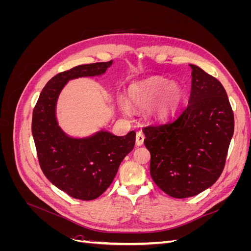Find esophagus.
I'll list each match as a JSON object with an SVG mask.
<instances>
[{
	"mask_svg": "<svg viewBox=\"0 0 251 251\" xmlns=\"http://www.w3.org/2000/svg\"><path fill=\"white\" fill-rule=\"evenodd\" d=\"M144 141V135L141 132H137V135H136V144L138 147H141Z\"/></svg>",
	"mask_w": 251,
	"mask_h": 251,
	"instance_id": "1",
	"label": "esophagus"
}]
</instances>
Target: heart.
Masks as SVG:
<instances>
[{"label": "heart", "mask_w": 251, "mask_h": 251, "mask_svg": "<svg viewBox=\"0 0 251 251\" xmlns=\"http://www.w3.org/2000/svg\"><path fill=\"white\" fill-rule=\"evenodd\" d=\"M184 91L179 83L163 77H151L132 83L127 89V100L118 98V104L126 115L131 114V105L137 109H148L150 116L163 120L177 111L183 100Z\"/></svg>", "instance_id": "b5f03b06"}]
</instances>
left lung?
<instances>
[{
	"mask_svg": "<svg viewBox=\"0 0 251 251\" xmlns=\"http://www.w3.org/2000/svg\"><path fill=\"white\" fill-rule=\"evenodd\" d=\"M187 107L161 124L143 128L150 173L173 198L194 197L221 176L234 130L233 112L222 83L196 65Z\"/></svg>",
	"mask_w": 251,
	"mask_h": 251,
	"instance_id": "left-lung-1",
	"label": "left lung"
}]
</instances>
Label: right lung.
<instances>
[{
  "mask_svg": "<svg viewBox=\"0 0 251 251\" xmlns=\"http://www.w3.org/2000/svg\"><path fill=\"white\" fill-rule=\"evenodd\" d=\"M112 64L80 65L58 73L45 86L33 110L32 136L41 169L53 185L75 199L94 200L107 191L135 146L134 131L116 136L100 130L87 137H72L56 118L58 97L68 81L101 76Z\"/></svg>",
  "mask_w": 251,
  "mask_h": 251,
  "instance_id": "obj_1",
  "label": "right lung"
}]
</instances>
